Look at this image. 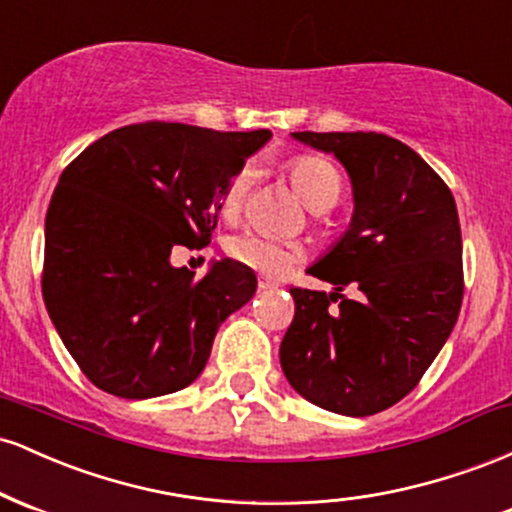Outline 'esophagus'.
I'll list each match as a JSON object with an SVG mask.
<instances>
[{
    "label": "esophagus",
    "instance_id": "1",
    "mask_svg": "<svg viewBox=\"0 0 512 512\" xmlns=\"http://www.w3.org/2000/svg\"><path fill=\"white\" fill-rule=\"evenodd\" d=\"M276 281L269 279V276H257V289L260 291H274L276 289Z\"/></svg>",
    "mask_w": 512,
    "mask_h": 512
}]
</instances>
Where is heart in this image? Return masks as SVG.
Returning <instances> with one entry per match:
<instances>
[{
	"label": "heart",
	"mask_w": 512,
	"mask_h": 512,
	"mask_svg": "<svg viewBox=\"0 0 512 512\" xmlns=\"http://www.w3.org/2000/svg\"><path fill=\"white\" fill-rule=\"evenodd\" d=\"M291 182L296 187L303 202L315 211H327L342 197V175L332 166L327 158L322 156H298L293 158L291 166ZM257 168L255 163H243L231 180L226 182L221 192V214L233 219L243 211L248 202L252 185H255ZM226 252L233 262L243 264V267L255 269L267 276H284L293 264H298L305 257V248L291 240H276L264 236V233L243 231L238 236L228 238Z\"/></svg>",
	"instance_id": "1"
}]
</instances>
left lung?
Returning <instances> with one entry per match:
<instances>
[{"mask_svg":"<svg viewBox=\"0 0 512 512\" xmlns=\"http://www.w3.org/2000/svg\"><path fill=\"white\" fill-rule=\"evenodd\" d=\"M349 170L354 219L310 274L334 293L291 289L296 315L279 356L286 380L317 407L370 416L407 397L460 315L462 233L443 178L378 132H293ZM362 291L358 302L338 293ZM332 302H339L337 309Z\"/></svg>","mask_w":512,"mask_h":512,"instance_id":"obj_1","label":"left lung"}]
</instances>
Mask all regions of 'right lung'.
<instances>
[{"label":"right lung","mask_w":512,"mask_h":512,"mask_svg":"<svg viewBox=\"0 0 512 512\" xmlns=\"http://www.w3.org/2000/svg\"><path fill=\"white\" fill-rule=\"evenodd\" d=\"M269 137L151 120L105 134L62 170L45 216L43 298L98 390L170 395L207 366L255 272L221 260L197 279L170 250L209 243L223 187Z\"/></svg>","instance_id":"obj_1"}]
</instances>
